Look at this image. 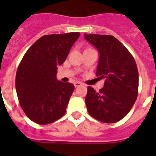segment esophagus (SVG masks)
<instances>
[{"label":"esophagus","mask_w":156,"mask_h":156,"mask_svg":"<svg viewBox=\"0 0 156 156\" xmlns=\"http://www.w3.org/2000/svg\"><path fill=\"white\" fill-rule=\"evenodd\" d=\"M74 85H75V87H79V86L82 85V83L80 82V81H75V82L74 83Z\"/></svg>","instance_id":"obj_1"}]
</instances>
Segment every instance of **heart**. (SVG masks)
Wrapping results in <instances>:
<instances>
[{
    "label": "heart",
    "mask_w": 156,
    "mask_h": 156,
    "mask_svg": "<svg viewBox=\"0 0 156 156\" xmlns=\"http://www.w3.org/2000/svg\"><path fill=\"white\" fill-rule=\"evenodd\" d=\"M87 49H89V48H87Z\"/></svg>",
    "instance_id": "obj_1"
}]
</instances>
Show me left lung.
<instances>
[{"mask_svg": "<svg viewBox=\"0 0 156 156\" xmlns=\"http://www.w3.org/2000/svg\"><path fill=\"white\" fill-rule=\"evenodd\" d=\"M84 36L98 50L96 75L105 80L104 87L98 92L87 87V112L100 122L115 123L127 115L137 97L139 75L136 62L128 50L113 36Z\"/></svg>", "mask_w": 156, "mask_h": 156, "instance_id": "obj_1", "label": "left lung"}]
</instances>
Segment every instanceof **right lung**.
<instances>
[{"label": "right lung", "mask_w": 156, "mask_h": 156, "mask_svg": "<svg viewBox=\"0 0 156 156\" xmlns=\"http://www.w3.org/2000/svg\"><path fill=\"white\" fill-rule=\"evenodd\" d=\"M79 32L48 34L26 51L16 75V90L30 120L48 125L65 115L75 86L56 79L57 67L68 56Z\"/></svg>", "instance_id": "1"}]
</instances>
